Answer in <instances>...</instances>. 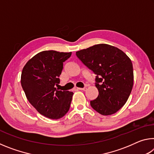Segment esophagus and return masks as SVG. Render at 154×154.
I'll list each match as a JSON object with an SVG mask.
<instances>
[{
    "mask_svg": "<svg viewBox=\"0 0 154 154\" xmlns=\"http://www.w3.org/2000/svg\"><path fill=\"white\" fill-rule=\"evenodd\" d=\"M77 90H83V91H85L87 90V88H77Z\"/></svg>",
    "mask_w": 154,
    "mask_h": 154,
    "instance_id": "34e87169",
    "label": "esophagus"
}]
</instances>
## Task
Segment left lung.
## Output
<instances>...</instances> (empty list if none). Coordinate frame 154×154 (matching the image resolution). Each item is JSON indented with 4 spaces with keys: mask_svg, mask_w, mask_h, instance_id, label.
I'll return each mask as SVG.
<instances>
[{
    "mask_svg": "<svg viewBox=\"0 0 154 154\" xmlns=\"http://www.w3.org/2000/svg\"><path fill=\"white\" fill-rule=\"evenodd\" d=\"M76 55L96 75L98 96L90 101L91 106L103 116L116 113L126 104L133 86L131 60L121 49L103 43L78 51Z\"/></svg>",
    "mask_w": 154,
    "mask_h": 154,
    "instance_id": "obj_1",
    "label": "left lung"
}]
</instances>
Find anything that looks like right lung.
I'll use <instances>...</instances> for the list:
<instances>
[{
  "label": "right lung",
  "mask_w": 154,
  "mask_h": 154,
  "mask_svg": "<svg viewBox=\"0 0 154 154\" xmlns=\"http://www.w3.org/2000/svg\"><path fill=\"white\" fill-rule=\"evenodd\" d=\"M71 52L41 51L28 60L22 69L21 85L35 109L46 118L58 119L69 110L73 93L58 90L63 62Z\"/></svg>",
  "instance_id": "obj_1"
}]
</instances>
